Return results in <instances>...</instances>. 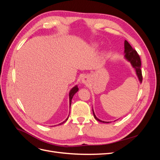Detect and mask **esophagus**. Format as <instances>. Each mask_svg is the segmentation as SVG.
<instances>
[{
	"label": "esophagus",
	"instance_id": "obj_1",
	"mask_svg": "<svg viewBox=\"0 0 160 160\" xmlns=\"http://www.w3.org/2000/svg\"><path fill=\"white\" fill-rule=\"evenodd\" d=\"M81 81H82V83H83V84H86V85L88 84V83H89V77L88 76L83 77V78H82Z\"/></svg>",
	"mask_w": 160,
	"mask_h": 160
}]
</instances>
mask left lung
<instances>
[{
	"instance_id": "8db88e82",
	"label": "left lung",
	"mask_w": 160,
	"mask_h": 160,
	"mask_svg": "<svg viewBox=\"0 0 160 160\" xmlns=\"http://www.w3.org/2000/svg\"><path fill=\"white\" fill-rule=\"evenodd\" d=\"M124 46H125V57L126 59L130 61L131 63H132V66L135 69V71H136V73L138 77V78L139 79V81L142 82L143 79V77H142V69H141V65H142V62H141V59H140L139 55H138V52L135 51V49L130 45L129 43L127 41H125L124 42ZM93 113L94 118L95 119H97L99 122H103V123H109V122H103L100 119H99L98 118L96 117L94 111L93 110Z\"/></svg>"
}]
</instances>
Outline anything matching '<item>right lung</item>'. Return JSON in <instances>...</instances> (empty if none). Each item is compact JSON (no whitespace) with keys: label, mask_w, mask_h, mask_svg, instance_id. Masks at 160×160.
Returning a JSON list of instances; mask_svg holds the SVG:
<instances>
[{"label":"right lung","mask_w":160,"mask_h":160,"mask_svg":"<svg viewBox=\"0 0 160 160\" xmlns=\"http://www.w3.org/2000/svg\"><path fill=\"white\" fill-rule=\"evenodd\" d=\"M78 90H79V89H78V88H77V85H76L70 91V92H69V103H70V106L71 105V100H72V97H73V95L77 93V91H78ZM67 119H68V118H67L66 120H65L63 122L60 123V124H62L63 123H65V122H67Z\"/></svg>","instance_id":"right-lung-1"}]
</instances>
